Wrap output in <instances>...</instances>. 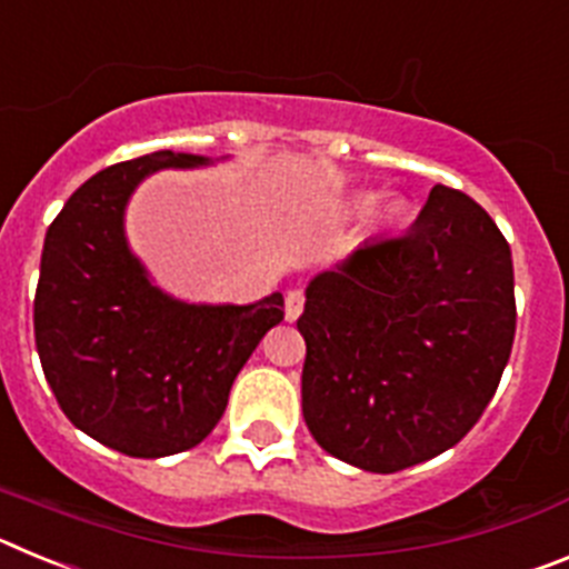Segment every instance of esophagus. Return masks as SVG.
Listing matches in <instances>:
<instances>
[{"label": "esophagus", "mask_w": 569, "mask_h": 569, "mask_svg": "<svg viewBox=\"0 0 569 569\" xmlns=\"http://www.w3.org/2000/svg\"><path fill=\"white\" fill-rule=\"evenodd\" d=\"M301 310H305V293L301 290H290L288 299H284V316H288V321L299 319Z\"/></svg>", "instance_id": "34e87169"}]
</instances>
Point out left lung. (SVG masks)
I'll return each mask as SVG.
<instances>
[{"instance_id":"8db88e82","label":"left lung","mask_w":569,"mask_h":569,"mask_svg":"<svg viewBox=\"0 0 569 569\" xmlns=\"http://www.w3.org/2000/svg\"><path fill=\"white\" fill-rule=\"evenodd\" d=\"M296 328L319 447L370 472L436 459L481 419L510 359V244L481 204L436 184L407 233L310 281Z\"/></svg>"}]
</instances>
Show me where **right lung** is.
<instances>
[{"label": "right lung", "mask_w": 569, "mask_h": 569, "mask_svg": "<svg viewBox=\"0 0 569 569\" xmlns=\"http://www.w3.org/2000/svg\"><path fill=\"white\" fill-rule=\"evenodd\" d=\"M202 162L156 150L110 164L70 196L44 236L33 299L44 379L82 433L133 459L199 445L256 345L284 319L281 293L244 308L168 299L130 256L122 213L136 184L159 168Z\"/></svg>", "instance_id": "right-lung-1"}]
</instances>
